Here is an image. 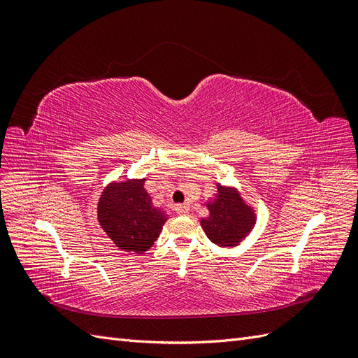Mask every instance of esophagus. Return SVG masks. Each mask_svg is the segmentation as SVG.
Segmentation results:
<instances>
[{
    "mask_svg": "<svg viewBox=\"0 0 358 358\" xmlns=\"http://www.w3.org/2000/svg\"><path fill=\"white\" fill-rule=\"evenodd\" d=\"M175 210L179 213V215H187L189 212V208L188 204H176L175 206Z\"/></svg>",
    "mask_w": 358,
    "mask_h": 358,
    "instance_id": "1",
    "label": "esophagus"
}]
</instances>
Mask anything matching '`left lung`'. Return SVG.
Wrapping results in <instances>:
<instances>
[{
    "label": "left lung",
    "mask_w": 358,
    "mask_h": 358,
    "mask_svg": "<svg viewBox=\"0 0 358 358\" xmlns=\"http://www.w3.org/2000/svg\"><path fill=\"white\" fill-rule=\"evenodd\" d=\"M206 206L209 209V216L203 218L200 224L206 236L215 245L222 248L239 245L254 229L255 212L243 201L236 188L222 187L218 183L215 199L206 203Z\"/></svg>",
    "instance_id": "left-lung-1"
}]
</instances>
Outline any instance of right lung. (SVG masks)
I'll list each match as a JSON object with an SVG mask.
<instances>
[{"instance_id": "add662e5", "label": "right lung", "mask_w": 358, "mask_h": 358, "mask_svg": "<svg viewBox=\"0 0 358 358\" xmlns=\"http://www.w3.org/2000/svg\"><path fill=\"white\" fill-rule=\"evenodd\" d=\"M99 222L113 243L129 252L143 254L154 245L167 215L152 204L145 179L113 182L99 200Z\"/></svg>"}]
</instances>
